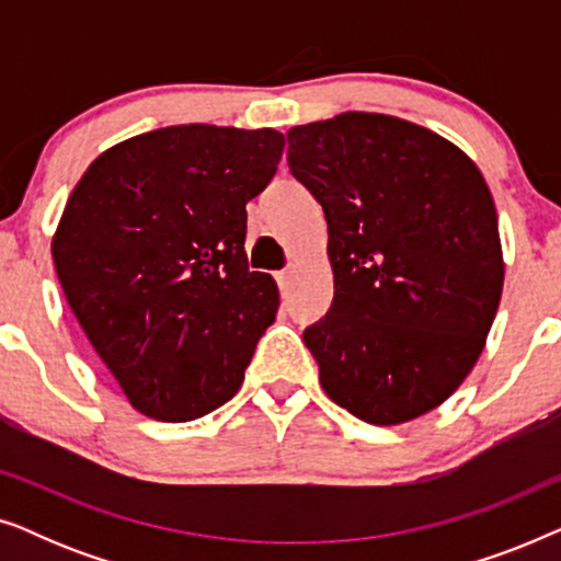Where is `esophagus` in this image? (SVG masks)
<instances>
[{
	"label": "esophagus",
	"mask_w": 561,
	"mask_h": 561,
	"mask_svg": "<svg viewBox=\"0 0 561 561\" xmlns=\"http://www.w3.org/2000/svg\"><path fill=\"white\" fill-rule=\"evenodd\" d=\"M294 278H296V267H288V271L278 273V286L283 290H288L290 286H294Z\"/></svg>",
	"instance_id": "esophagus-1"
}]
</instances>
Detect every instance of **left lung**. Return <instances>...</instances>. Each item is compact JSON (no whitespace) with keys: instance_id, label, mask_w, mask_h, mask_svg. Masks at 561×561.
Returning <instances> with one entry per match:
<instances>
[{"instance_id":"left-lung-1","label":"left lung","mask_w":561,"mask_h":561,"mask_svg":"<svg viewBox=\"0 0 561 561\" xmlns=\"http://www.w3.org/2000/svg\"><path fill=\"white\" fill-rule=\"evenodd\" d=\"M288 168L329 229L334 301L304 332L321 388L375 426L424 416L470 375L501 304L485 179L432 129L373 112L288 129Z\"/></svg>"}]
</instances>
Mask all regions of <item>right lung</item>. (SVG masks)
<instances>
[{
    "mask_svg": "<svg viewBox=\"0 0 561 561\" xmlns=\"http://www.w3.org/2000/svg\"><path fill=\"white\" fill-rule=\"evenodd\" d=\"M275 129L175 125L102 152L53 234L73 317L127 401L158 421L227 403L278 313L250 271L248 209L278 171Z\"/></svg>",
    "mask_w": 561,
    "mask_h": 561,
    "instance_id": "add662e5",
    "label": "right lung"
}]
</instances>
